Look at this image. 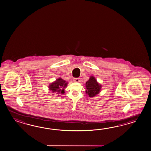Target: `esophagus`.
<instances>
[{"mask_svg": "<svg viewBox=\"0 0 151 151\" xmlns=\"http://www.w3.org/2000/svg\"><path fill=\"white\" fill-rule=\"evenodd\" d=\"M73 81H75V82H80V78H73Z\"/></svg>", "mask_w": 151, "mask_h": 151, "instance_id": "esophagus-1", "label": "esophagus"}]
</instances>
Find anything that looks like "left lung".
<instances>
[{
	"label": "left lung",
	"instance_id": "obj_1",
	"mask_svg": "<svg viewBox=\"0 0 151 151\" xmlns=\"http://www.w3.org/2000/svg\"><path fill=\"white\" fill-rule=\"evenodd\" d=\"M86 93H88L89 97H92L99 93L101 88V85L98 84L95 77L92 76L86 83Z\"/></svg>",
	"mask_w": 151,
	"mask_h": 151
}]
</instances>
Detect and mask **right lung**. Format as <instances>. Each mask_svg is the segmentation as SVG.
Wrapping results in <instances>:
<instances>
[{
	"label": "right lung",
	"mask_w": 151,
	"mask_h": 151,
	"mask_svg": "<svg viewBox=\"0 0 151 151\" xmlns=\"http://www.w3.org/2000/svg\"><path fill=\"white\" fill-rule=\"evenodd\" d=\"M67 84L68 83H66V81L60 78L50 84L49 90H52L53 92H56L58 95L59 93H63L65 92L64 88L67 86Z\"/></svg>",
	"instance_id": "obj_1"
}]
</instances>
